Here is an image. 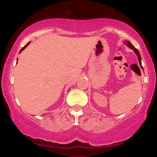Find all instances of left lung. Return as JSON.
<instances>
[{
	"mask_svg": "<svg viewBox=\"0 0 157 157\" xmlns=\"http://www.w3.org/2000/svg\"><path fill=\"white\" fill-rule=\"evenodd\" d=\"M124 44H125L126 46H127L128 47H129L130 48H132V49H133V50H134V51L135 52V53H136V56H137V57H138V59H139V63H140V66H141V67H142V66H141V56H140V53H139V51L137 50V49L135 48V47L133 46V45L131 44V43L129 42V41H128V40H125V41H124Z\"/></svg>",
	"mask_w": 157,
	"mask_h": 157,
	"instance_id": "left-lung-1",
	"label": "left lung"
}]
</instances>
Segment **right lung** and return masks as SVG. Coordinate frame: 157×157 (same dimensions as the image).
<instances>
[{"label":"right lung","mask_w":157,"mask_h":157,"mask_svg":"<svg viewBox=\"0 0 157 157\" xmlns=\"http://www.w3.org/2000/svg\"><path fill=\"white\" fill-rule=\"evenodd\" d=\"M29 43H28V44H26V45H25V46H24V47H23V48H22V49H21V51H20V53L21 52V51H23V50H24V49L25 48H26V46H28V45H29Z\"/></svg>","instance_id":"1"}]
</instances>
